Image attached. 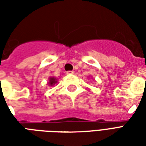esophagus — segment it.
<instances>
[{
	"mask_svg": "<svg viewBox=\"0 0 146 146\" xmlns=\"http://www.w3.org/2000/svg\"><path fill=\"white\" fill-rule=\"evenodd\" d=\"M66 74H68V75H72V74H74V72L73 71H67Z\"/></svg>",
	"mask_w": 146,
	"mask_h": 146,
	"instance_id": "obj_1",
	"label": "esophagus"
}]
</instances>
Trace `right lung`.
Listing matches in <instances>:
<instances>
[{
  "instance_id": "right-lung-1",
  "label": "right lung",
  "mask_w": 146,
  "mask_h": 146,
  "mask_svg": "<svg viewBox=\"0 0 146 146\" xmlns=\"http://www.w3.org/2000/svg\"><path fill=\"white\" fill-rule=\"evenodd\" d=\"M57 83V80L55 79L54 77H50V79H49V85L52 86L54 85V84H56Z\"/></svg>"
}]
</instances>
